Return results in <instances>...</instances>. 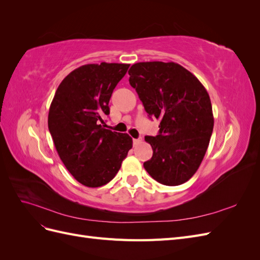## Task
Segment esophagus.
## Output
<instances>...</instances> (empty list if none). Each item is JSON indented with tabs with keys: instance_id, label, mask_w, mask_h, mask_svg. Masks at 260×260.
Masks as SVG:
<instances>
[{
	"instance_id": "34e87169",
	"label": "esophagus",
	"mask_w": 260,
	"mask_h": 260,
	"mask_svg": "<svg viewBox=\"0 0 260 260\" xmlns=\"http://www.w3.org/2000/svg\"><path fill=\"white\" fill-rule=\"evenodd\" d=\"M141 141H142V138H139V139H133V144H138V143H140Z\"/></svg>"
}]
</instances>
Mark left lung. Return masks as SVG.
I'll use <instances>...</instances> for the list:
<instances>
[{"label":"left lung","mask_w":260,"mask_h":260,"mask_svg":"<svg viewBox=\"0 0 260 260\" xmlns=\"http://www.w3.org/2000/svg\"><path fill=\"white\" fill-rule=\"evenodd\" d=\"M128 73L145 112L160 121L158 135L145 137L153 148L145 170L165 185L186 182L199 169L214 129L206 89L174 61L137 62Z\"/></svg>","instance_id":"left-lung-1"}]
</instances>
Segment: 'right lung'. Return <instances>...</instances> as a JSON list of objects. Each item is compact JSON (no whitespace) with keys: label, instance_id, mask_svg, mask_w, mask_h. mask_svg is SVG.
Wrapping results in <instances>:
<instances>
[{"label":"right lung","instance_id":"obj_1","mask_svg":"<svg viewBox=\"0 0 260 260\" xmlns=\"http://www.w3.org/2000/svg\"><path fill=\"white\" fill-rule=\"evenodd\" d=\"M129 64L101 62L73 70L60 82L49 111V130L67 170L89 187L114 179L132 148L127 133L105 129L109 100Z\"/></svg>","mask_w":260,"mask_h":260}]
</instances>
